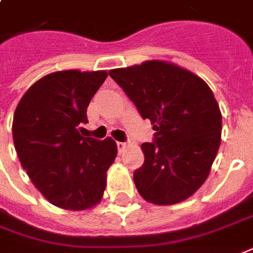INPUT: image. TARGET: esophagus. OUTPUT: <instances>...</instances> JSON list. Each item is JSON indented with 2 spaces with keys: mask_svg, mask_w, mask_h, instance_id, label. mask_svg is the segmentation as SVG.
Instances as JSON below:
<instances>
[{
  "mask_svg": "<svg viewBox=\"0 0 253 253\" xmlns=\"http://www.w3.org/2000/svg\"><path fill=\"white\" fill-rule=\"evenodd\" d=\"M126 146H127L126 142H117V147H118V151L119 152H122L123 148L126 147Z\"/></svg>",
  "mask_w": 253,
  "mask_h": 253,
  "instance_id": "1",
  "label": "esophagus"
}]
</instances>
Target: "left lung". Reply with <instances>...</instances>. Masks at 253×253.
I'll list each match as a JSON object with an SVG mask.
<instances>
[{
	"label": "left lung",
	"instance_id": "8db88e82",
	"mask_svg": "<svg viewBox=\"0 0 253 253\" xmlns=\"http://www.w3.org/2000/svg\"><path fill=\"white\" fill-rule=\"evenodd\" d=\"M109 75L154 125V139L142 144L144 163L134 172L138 192L159 206L190 198L206 182L220 146L221 113L211 88L194 73L163 61Z\"/></svg>",
	"mask_w": 253,
	"mask_h": 253
}]
</instances>
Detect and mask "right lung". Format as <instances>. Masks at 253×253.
<instances>
[{
	"mask_svg": "<svg viewBox=\"0 0 253 253\" xmlns=\"http://www.w3.org/2000/svg\"><path fill=\"white\" fill-rule=\"evenodd\" d=\"M106 78V71L51 73L37 81L15 109L13 140L19 162L57 207L78 211L102 199L117 143L84 136L80 127L88 122L87 106Z\"/></svg>",
	"mask_w": 253,
	"mask_h": 253,
	"instance_id": "obj_1",
	"label": "right lung"
}]
</instances>
